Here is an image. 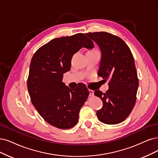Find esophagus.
I'll use <instances>...</instances> for the list:
<instances>
[{
  "label": "esophagus",
  "instance_id": "esophagus-1",
  "mask_svg": "<svg viewBox=\"0 0 158 158\" xmlns=\"http://www.w3.org/2000/svg\"><path fill=\"white\" fill-rule=\"evenodd\" d=\"M89 91L90 96H92L93 95H94V90H91V89H89Z\"/></svg>",
  "mask_w": 158,
  "mask_h": 158
}]
</instances>
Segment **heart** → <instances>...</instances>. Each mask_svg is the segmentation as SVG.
I'll list each match as a JSON object with an SVG mask.
<instances>
[{
	"mask_svg": "<svg viewBox=\"0 0 158 158\" xmlns=\"http://www.w3.org/2000/svg\"><path fill=\"white\" fill-rule=\"evenodd\" d=\"M94 51H89V52H94Z\"/></svg>",
	"mask_w": 158,
	"mask_h": 158,
	"instance_id": "b5f03b06",
	"label": "heart"
}]
</instances>
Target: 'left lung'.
Listing matches in <instances>:
<instances>
[{
    "label": "left lung",
    "instance_id": "8db88e82",
    "mask_svg": "<svg viewBox=\"0 0 158 158\" xmlns=\"http://www.w3.org/2000/svg\"><path fill=\"white\" fill-rule=\"evenodd\" d=\"M86 35L100 47L102 58L98 75L109 80L106 93L96 90L94 95L103 102L96 114L106 124H116L130 115L135 106L139 79L133 55L124 41L106 32H89Z\"/></svg>",
    "mask_w": 158,
    "mask_h": 158
}]
</instances>
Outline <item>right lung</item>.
Segmentation results:
<instances>
[{
    "instance_id": "obj_1",
    "label": "right lung",
    "mask_w": 158,
    "mask_h": 158,
    "mask_svg": "<svg viewBox=\"0 0 158 158\" xmlns=\"http://www.w3.org/2000/svg\"><path fill=\"white\" fill-rule=\"evenodd\" d=\"M82 48H94L83 33L58 38L40 48L31 60L27 88L32 103L48 123L60 129L77 124L79 110L89 95L85 85L73 90L62 82L72 56Z\"/></svg>"
}]
</instances>
